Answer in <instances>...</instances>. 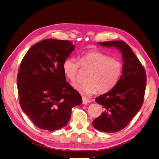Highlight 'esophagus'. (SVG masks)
Instances as JSON below:
<instances>
[{"label": "esophagus", "mask_w": 159, "mask_h": 159, "mask_svg": "<svg viewBox=\"0 0 159 159\" xmlns=\"http://www.w3.org/2000/svg\"><path fill=\"white\" fill-rule=\"evenodd\" d=\"M90 102H91V100H89V99H88L87 98H85V97H83V104L85 105V104L89 103H90Z\"/></svg>", "instance_id": "34e87169"}]
</instances>
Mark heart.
Wrapping results in <instances>:
<instances>
[{
  "label": "heart",
  "mask_w": 159,
  "mask_h": 159,
  "mask_svg": "<svg viewBox=\"0 0 159 159\" xmlns=\"http://www.w3.org/2000/svg\"><path fill=\"white\" fill-rule=\"evenodd\" d=\"M90 70L86 83L75 84V89L81 94L91 95L98 91L105 93L111 89L121 75L123 65L118 60L99 51H91L80 57L79 62L68 58L64 61L63 71L71 82L75 83L80 67Z\"/></svg>",
  "instance_id": "heart-1"
}]
</instances>
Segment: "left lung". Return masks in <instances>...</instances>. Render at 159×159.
I'll return each mask as SVG.
<instances>
[{
  "instance_id": "8db88e82",
  "label": "left lung",
  "mask_w": 159,
  "mask_h": 159,
  "mask_svg": "<svg viewBox=\"0 0 159 159\" xmlns=\"http://www.w3.org/2000/svg\"><path fill=\"white\" fill-rule=\"evenodd\" d=\"M99 44L120 50L124 64L122 75L115 86L95 99L97 103L103 105L104 111L93 120V125L100 132H116L125 128L142 107L146 84V72L131 48L123 41Z\"/></svg>"
}]
</instances>
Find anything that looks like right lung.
<instances>
[{"label": "right lung", "mask_w": 159, "mask_h": 159, "mask_svg": "<svg viewBox=\"0 0 159 159\" xmlns=\"http://www.w3.org/2000/svg\"><path fill=\"white\" fill-rule=\"evenodd\" d=\"M75 48L69 41L43 39L27 51L20 64L19 103L40 129L54 131L64 127L72 108L83 103L78 91L66 81L62 68Z\"/></svg>", "instance_id": "1"}]
</instances>
